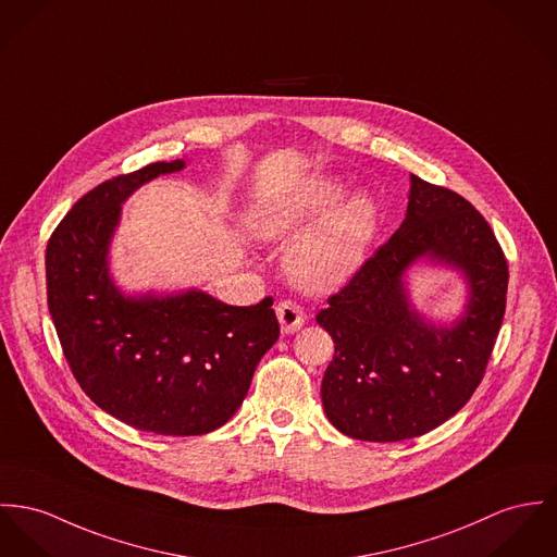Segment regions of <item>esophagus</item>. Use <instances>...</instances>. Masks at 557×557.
<instances>
[{
    "label": "esophagus",
    "mask_w": 557,
    "mask_h": 557,
    "mask_svg": "<svg viewBox=\"0 0 557 557\" xmlns=\"http://www.w3.org/2000/svg\"><path fill=\"white\" fill-rule=\"evenodd\" d=\"M275 313H277V320H280V326H282L284 335L297 333L300 326H302V322H305V313H302L300 305H297L295 300H282L275 307Z\"/></svg>",
    "instance_id": "esophagus-1"
}]
</instances>
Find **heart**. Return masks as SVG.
<instances>
[{
	"mask_svg": "<svg viewBox=\"0 0 557 557\" xmlns=\"http://www.w3.org/2000/svg\"><path fill=\"white\" fill-rule=\"evenodd\" d=\"M342 195L335 180H309L290 195L258 203L248 220L262 242H288L304 231L290 244L284 267L305 293H331L345 284L367 260L380 231V212L369 195L339 201Z\"/></svg>",
	"mask_w": 557,
	"mask_h": 557,
	"instance_id": "1",
	"label": "heart"
}]
</instances>
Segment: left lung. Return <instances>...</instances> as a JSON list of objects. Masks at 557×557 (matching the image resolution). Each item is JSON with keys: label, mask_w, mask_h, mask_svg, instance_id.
Returning a JSON list of instances; mask_svg holds the SVG:
<instances>
[{"label": "left lung", "mask_w": 557, "mask_h": 557, "mask_svg": "<svg viewBox=\"0 0 557 557\" xmlns=\"http://www.w3.org/2000/svg\"><path fill=\"white\" fill-rule=\"evenodd\" d=\"M418 261L463 273L470 297L451 325L426 321L408 299ZM509 267L490 224L454 190L411 173L407 215L315 320L335 356L322 380L324 413L358 438L405 441L447 422L481 384L507 302Z\"/></svg>", "instance_id": "left-lung-1"}]
</instances>
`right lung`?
I'll return each mask as SVG.
<instances>
[{
    "mask_svg": "<svg viewBox=\"0 0 557 557\" xmlns=\"http://www.w3.org/2000/svg\"><path fill=\"white\" fill-rule=\"evenodd\" d=\"M184 165L150 163L99 184L46 246L48 309L76 382L112 418L168 436L226 424L280 337L269 297L235 307L197 288L125 295L114 284L108 255L123 203Z\"/></svg>",
    "mask_w": 557,
    "mask_h": 557,
    "instance_id": "obj_1",
    "label": "right lung"
}]
</instances>
